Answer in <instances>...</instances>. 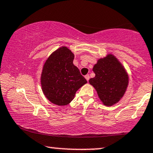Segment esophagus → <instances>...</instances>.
Instances as JSON below:
<instances>
[{
    "instance_id": "obj_1",
    "label": "esophagus",
    "mask_w": 153,
    "mask_h": 153,
    "mask_svg": "<svg viewBox=\"0 0 153 153\" xmlns=\"http://www.w3.org/2000/svg\"><path fill=\"white\" fill-rule=\"evenodd\" d=\"M85 78H86V79L87 81H88L89 79H90V76H89L88 74H86V76H85Z\"/></svg>"
}]
</instances>
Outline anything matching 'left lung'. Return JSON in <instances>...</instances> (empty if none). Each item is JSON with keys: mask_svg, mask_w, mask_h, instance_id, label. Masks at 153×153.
Instances as JSON below:
<instances>
[{"mask_svg": "<svg viewBox=\"0 0 153 153\" xmlns=\"http://www.w3.org/2000/svg\"><path fill=\"white\" fill-rule=\"evenodd\" d=\"M96 76L89 80L105 105L115 104L124 96L128 83L126 71L114 55L99 59L93 68Z\"/></svg>", "mask_w": 153, "mask_h": 153, "instance_id": "8db88e82", "label": "left lung"}]
</instances>
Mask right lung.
I'll list each match as a JSON object with an SVG mask.
<instances>
[{"instance_id": "right-lung-1", "label": "right lung", "mask_w": 153, "mask_h": 153, "mask_svg": "<svg viewBox=\"0 0 153 153\" xmlns=\"http://www.w3.org/2000/svg\"><path fill=\"white\" fill-rule=\"evenodd\" d=\"M74 54L67 47L52 53L43 65L41 86L45 97L57 105H66L87 81L73 64Z\"/></svg>"}]
</instances>
